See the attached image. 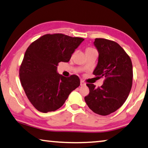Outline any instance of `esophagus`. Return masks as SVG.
I'll use <instances>...</instances> for the list:
<instances>
[{"label":"esophagus","mask_w":148,"mask_h":148,"mask_svg":"<svg viewBox=\"0 0 148 148\" xmlns=\"http://www.w3.org/2000/svg\"><path fill=\"white\" fill-rule=\"evenodd\" d=\"M86 83L83 80H80V86H85Z\"/></svg>","instance_id":"1"}]
</instances>
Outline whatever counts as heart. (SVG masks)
<instances>
[{"label": "heart", "instance_id": "obj_1", "mask_svg": "<svg viewBox=\"0 0 148 148\" xmlns=\"http://www.w3.org/2000/svg\"><path fill=\"white\" fill-rule=\"evenodd\" d=\"M93 50L92 48H86V51H88V50Z\"/></svg>", "mask_w": 148, "mask_h": 148}]
</instances>
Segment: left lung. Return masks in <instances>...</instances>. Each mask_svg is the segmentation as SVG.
<instances>
[{"label":"left lung","mask_w":148,"mask_h":148,"mask_svg":"<svg viewBox=\"0 0 148 148\" xmlns=\"http://www.w3.org/2000/svg\"><path fill=\"white\" fill-rule=\"evenodd\" d=\"M98 62L93 74L104 78L102 86L87 84L89 94L84 100L89 108L99 115L107 116L120 108L132 89L133 68L129 55L116 42L96 38Z\"/></svg>","instance_id":"left-lung-1"}]
</instances>
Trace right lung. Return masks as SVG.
Listing matches in <instances>:
<instances>
[{
  "instance_id": "add662e5",
  "label": "right lung",
  "mask_w": 148,
  "mask_h": 148,
  "mask_svg": "<svg viewBox=\"0 0 148 148\" xmlns=\"http://www.w3.org/2000/svg\"><path fill=\"white\" fill-rule=\"evenodd\" d=\"M84 38L63 34H47L30 44L19 68L26 96L39 112L58 110L72 90L80 86L76 75L64 77L56 72L59 62H69Z\"/></svg>"
}]
</instances>
